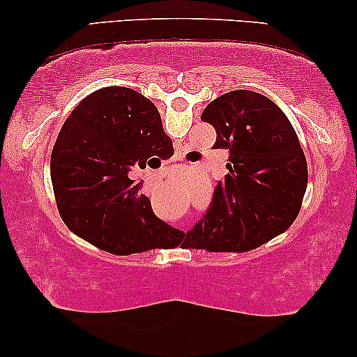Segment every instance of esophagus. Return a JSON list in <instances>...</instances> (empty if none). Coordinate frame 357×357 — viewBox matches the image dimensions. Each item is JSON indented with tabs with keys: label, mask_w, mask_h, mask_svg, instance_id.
<instances>
[{
	"label": "esophagus",
	"mask_w": 357,
	"mask_h": 357,
	"mask_svg": "<svg viewBox=\"0 0 357 357\" xmlns=\"http://www.w3.org/2000/svg\"><path fill=\"white\" fill-rule=\"evenodd\" d=\"M180 159H182V154H180V153H177V154L174 155V160H180Z\"/></svg>",
	"instance_id": "34e87169"
}]
</instances>
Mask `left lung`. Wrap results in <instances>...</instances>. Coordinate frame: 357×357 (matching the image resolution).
<instances>
[{
    "label": "left lung",
    "mask_w": 357,
    "mask_h": 357,
    "mask_svg": "<svg viewBox=\"0 0 357 357\" xmlns=\"http://www.w3.org/2000/svg\"><path fill=\"white\" fill-rule=\"evenodd\" d=\"M203 121L216 130V149L229 151V174L216 185L203 218L183 245L247 252L286 231L301 211L307 160L280 107L253 91L209 102Z\"/></svg>",
    "instance_id": "8db88e82"
}]
</instances>
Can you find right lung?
I'll list each match as a JSON object with an SVG mask.
<instances>
[{
  "label": "right lung",
  "mask_w": 357,
  "mask_h": 357,
  "mask_svg": "<svg viewBox=\"0 0 357 357\" xmlns=\"http://www.w3.org/2000/svg\"><path fill=\"white\" fill-rule=\"evenodd\" d=\"M159 110L130 87L87 96L63 123L52 151V183L60 216L92 245L115 255L170 248L182 232L155 216L130 172L159 159Z\"/></svg>",
  "instance_id": "right-lung-1"
}]
</instances>
